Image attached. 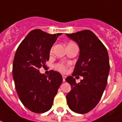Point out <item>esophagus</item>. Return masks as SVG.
Returning <instances> with one entry per match:
<instances>
[{
  "instance_id": "34e87169",
  "label": "esophagus",
  "mask_w": 122,
  "mask_h": 122,
  "mask_svg": "<svg viewBox=\"0 0 122 122\" xmlns=\"http://www.w3.org/2000/svg\"><path fill=\"white\" fill-rule=\"evenodd\" d=\"M62 77H63V82H65V78H66V76H65V75H63V76H62Z\"/></svg>"
}]
</instances>
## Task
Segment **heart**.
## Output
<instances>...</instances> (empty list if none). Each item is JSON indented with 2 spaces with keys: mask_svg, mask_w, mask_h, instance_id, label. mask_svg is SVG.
<instances>
[{
  "mask_svg": "<svg viewBox=\"0 0 122 122\" xmlns=\"http://www.w3.org/2000/svg\"><path fill=\"white\" fill-rule=\"evenodd\" d=\"M72 43V42H70ZM69 43V44H70ZM55 68H56L57 71H59V72H65L67 70V66L66 65H65L63 63H57L55 65Z\"/></svg>",
  "mask_w": 122,
  "mask_h": 122,
  "instance_id": "1",
  "label": "heart"
}]
</instances>
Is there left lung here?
Segmentation results:
<instances>
[{"instance_id": "8db88e82", "label": "left lung", "mask_w": 122, "mask_h": 122, "mask_svg": "<svg viewBox=\"0 0 122 122\" xmlns=\"http://www.w3.org/2000/svg\"><path fill=\"white\" fill-rule=\"evenodd\" d=\"M78 44L79 57L75 65L72 76H82L77 84L71 76L66 82L72 90L66 95L70 109L79 114H86L93 109L102 97L107 84L110 64L107 50L93 32L90 30L66 34Z\"/></svg>"}]
</instances>
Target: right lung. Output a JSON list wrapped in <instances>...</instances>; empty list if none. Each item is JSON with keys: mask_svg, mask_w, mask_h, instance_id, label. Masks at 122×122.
I'll list each match as a JSON object with an SVG mask.
<instances>
[{"mask_svg": "<svg viewBox=\"0 0 122 122\" xmlns=\"http://www.w3.org/2000/svg\"><path fill=\"white\" fill-rule=\"evenodd\" d=\"M61 35H50L40 29L31 30L15 54L12 74L15 90L23 105L33 112L50 109L63 82L58 72L51 70L48 75L39 72L49 60L51 48Z\"/></svg>", "mask_w": 122, "mask_h": 122, "instance_id": "obj_1", "label": "right lung"}]
</instances>
